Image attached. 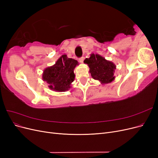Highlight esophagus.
<instances>
[{
    "label": "esophagus",
    "mask_w": 158,
    "mask_h": 158,
    "mask_svg": "<svg viewBox=\"0 0 158 158\" xmlns=\"http://www.w3.org/2000/svg\"><path fill=\"white\" fill-rule=\"evenodd\" d=\"M84 57H81V58H79V59H78V61L80 62V63H83V62H84Z\"/></svg>",
    "instance_id": "esophagus-1"
}]
</instances>
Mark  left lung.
<instances>
[{"label":"left lung","mask_w":158,"mask_h":158,"mask_svg":"<svg viewBox=\"0 0 158 158\" xmlns=\"http://www.w3.org/2000/svg\"><path fill=\"white\" fill-rule=\"evenodd\" d=\"M84 62L88 65L92 77L99 81L102 84L111 83L115 78L114 73L116 65L102 56L92 53L90 55L89 58L85 59Z\"/></svg>","instance_id":"8db88e82"}]
</instances>
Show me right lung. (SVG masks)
I'll use <instances>...</instances> for the list:
<instances>
[{"label": "right lung", "mask_w": 158, "mask_h": 158, "mask_svg": "<svg viewBox=\"0 0 158 158\" xmlns=\"http://www.w3.org/2000/svg\"><path fill=\"white\" fill-rule=\"evenodd\" d=\"M78 62L63 55L55 64L46 68L42 74V79L49 84L50 89L55 92H66L75 78L74 70Z\"/></svg>", "instance_id": "obj_1"}]
</instances>
